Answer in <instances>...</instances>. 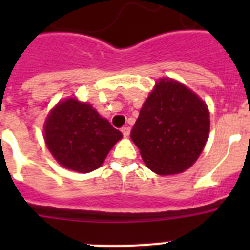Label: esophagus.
<instances>
[{"mask_svg": "<svg viewBox=\"0 0 250 250\" xmlns=\"http://www.w3.org/2000/svg\"><path fill=\"white\" fill-rule=\"evenodd\" d=\"M121 132H123V135L125 136V138H127V136L130 135V127L129 126H124L123 129H121Z\"/></svg>", "mask_w": 250, "mask_h": 250, "instance_id": "obj_1", "label": "esophagus"}]
</instances>
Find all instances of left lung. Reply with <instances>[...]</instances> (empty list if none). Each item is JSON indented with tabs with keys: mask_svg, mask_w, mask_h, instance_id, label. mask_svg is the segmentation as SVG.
Returning <instances> with one entry per match:
<instances>
[{
	"mask_svg": "<svg viewBox=\"0 0 250 250\" xmlns=\"http://www.w3.org/2000/svg\"><path fill=\"white\" fill-rule=\"evenodd\" d=\"M209 129L207 104L185 85L164 77L141 107L130 136L151 171L173 175L199 158Z\"/></svg>",
	"mask_w": 250,
	"mask_h": 250,
	"instance_id": "left-lung-1",
	"label": "left lung"
}]
</instances>
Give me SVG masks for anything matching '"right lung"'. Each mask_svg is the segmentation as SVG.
Masks as SVG:
<instances>
[{"mask_svg":"<svg viewBox=\"0 0 250 250\" xmlns=\"http://www.w3.org/2000/svg\"><path fill=\"white\" fill-rule=\"evenodd\" d=\"M45 143L60 165L77 173H90L104 163L123 138L109 120L87 103L76 99L60 101L43 126Z\"/></svg>","mask_w":250,"mask_h":250,"instance_id":"obj_1","label":"right lung"}]
</instances>
